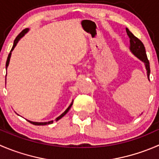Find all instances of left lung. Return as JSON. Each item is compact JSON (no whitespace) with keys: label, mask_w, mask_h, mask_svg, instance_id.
<instances>
[{"label":"left lung","mask_w":159,"mask_h":159,"mask_svg":"<svg viewBox=\"0 0 159 159\" xmlns=\"http://www.w3.org/2000/svg\"><path fill=\"white\" fill-rule=\"evenodd\" d=\"M127 35L130 38V50L136 57H138L140 61H142L145 66L146 70H147V76L148 80L149 75H150V65H149V61L148 60L147 54H146L145 48H144V44L142 43L139 39L137 38L134 34L129 30L127 28H126Z\"/></svg>","instance_id":"8db88e82"}]
</instances>
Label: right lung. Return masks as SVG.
I'll list each match as a JSON object with an SVG mask.
<instances>
[{
	"label": "right lung",
	"mask_w": 159,
	"mask_h": 159,
	"mask_svg": "<svg viewBox=\"0 0 159 159\" xmlns=\"http://www.w3.org/2000/svg\"><path fill=\"white\" fill-rule=\"evenodd\" d=\"M29 29H25L24 30H22V31H21V32H20V33H19V35H18V36H17L16 38H15V41H14L13 47H12V48H11V50L10 53H9V54H8V57H7V61H6V70H7V67H8V65H9V62H10L11 56V52L13 51V50H14V49H15V47H16V45H17V43H18V41H19L20 39H21L22 38V37L24 36V35H25V34L27 33L28 32H29ZM73 102H74V100H72L71 103H70V106H69L68 107H67V109H66V110L64 111V112H63V113L61 114V115H60L59 116H58V117H57V118H56V120H56V121L59 120H61V119L62 118V117L64 116H65L66 114H67V112H68V111H69V109H70V107H71V106H72V105H73ZM28 121H29V123H31V124H34V125H37V126L47 125V124H53V120H50V121H48V122H33V121H30V120H28Z\"/></svg>",
	"instance_id": "1"
}]
</instances>
